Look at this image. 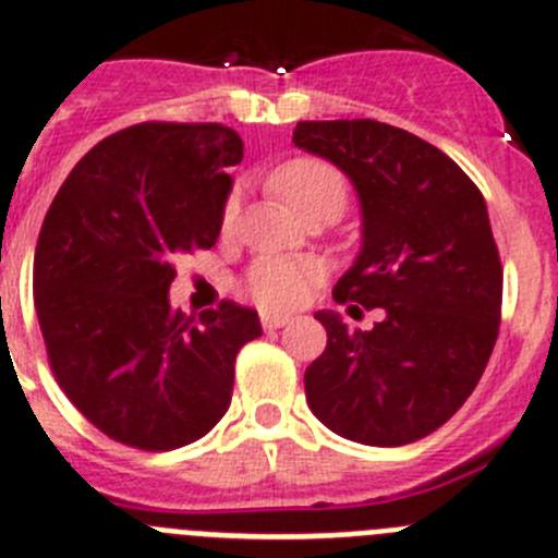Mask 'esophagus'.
<instances>
[{
    "label": "esophagus",
    "instance_id": "34e87169",
    "mask_svg": "<svg viewBox=\"0 0 558 558\" xmlns=\"http://www.w3.org/2000/svg\"><path fill=\"white\" fill-rule=\"evenodd\" d=\"M284 324H290V315L263 313V329H282Z\"/></svg>",
    "mask_w": 558,
    "mask_h": 558
}]
</instances>
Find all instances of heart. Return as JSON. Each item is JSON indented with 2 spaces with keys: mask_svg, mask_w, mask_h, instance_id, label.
<instances>
[{
  "mask_svg": "<svg viewBox=\"0 0 558 558\" xmlns=\"http://www.w3.org/2000/svg\"><path fill=\"white\" fill-rule=\"evenodd\" d=\"M270 187L276 196L282 198L293 213L301 218L324 213V209H337L342 213L349 187L345 179L335 166L315 157H299V160L284 162L276 168L270 177ZM238 216V202L229 198L223 207V227H232ZM320 276V265L304 257H263L248 268L245 276V290L257 301L263 310H293L304 301Z\"/></svg>",
  "mask_w": 558,
  "mask_h": 558,
  "instance_id": "heart-1",
  "label": "heart"
}]
</instances>
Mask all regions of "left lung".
<instances>
[{
	"label": "left lung",
	"mask_w": 558,
	"mask_h": 558,
	"mask_svg": "<svg viewBox=\"0 0 558 558\" xmlns=\"http://www.w3.org/2000/svg\"><path fill=\"white\" fill-rule=\"evenodd\" d=\"M293 143L360 198L362 245L335 301L381 310L367 331L315 313L329 340L304 373L306 403L362 446L415 442L457 415L498 340L504 268L487 202L437 146L381 121H299Z\"/></svg>",
	"instance_id": "left-lung-1"
}]
</instances>
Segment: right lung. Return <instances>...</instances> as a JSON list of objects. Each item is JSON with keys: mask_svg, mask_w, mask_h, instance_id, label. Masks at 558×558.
<instances>
[{"mask_svg": "<svg viewBox=\"0 0 558 558\" xmlns=\"http://www.w3.org/2000/svg\"><path fill=\"white\" fill-rule=\"evenodd\" d=\"M243 141L221 124H135L65 177L35 245V313L58 385L110 439L171 451L232 401L234 356L263 335L223 301L187 318L168 301L173 259L221 234Z\"/></svg>", "mask_w": 558, "mask_h": 558, "instance_id": "obj_1", "label": "right lung"}]
</instances>
